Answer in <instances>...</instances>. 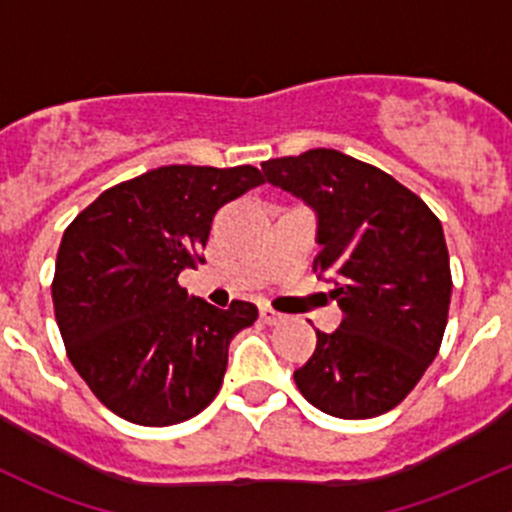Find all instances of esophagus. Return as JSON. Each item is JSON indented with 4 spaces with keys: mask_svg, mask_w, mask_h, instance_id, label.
<instances>
[{
    "mask_svg": "<svg viewBox=\"0 0 512 512\" xmlns=\"http://www.w3.org/2000/svg\"><path fill=\"white\" fill-rule=\"evenodd\" d=\"M260 317H262V322L265 324H280V322H285V314H280V312H275V309L272 307H262L260 309Z\"/></svg>",
    "mask_w": 512,
    "mask_h": 512,
    "instance_id": "obj_1",
    "label": "esophagus"
}]
</instances>
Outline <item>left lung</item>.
I'll return each instance as SVG.
<instances>
[{
    "instance_id": "1",
    "label": "left lung",
    "mask_w": 512,
    "mask_h": 512,
    "mask_svg": "<svg viewBox=\"0 0 512 512\" xmlns=\"http://www.w3.org/2000/svg\"><path fill=\"white\" fill-rule=\"evenodd\" d=\"M267 183L317 213L314 272L344 312L294 384L337 418L386 414L436 359L451 304L443 227L428 205L384 170L332 148L262 163Z\"/></svg>"
}]
</instances>
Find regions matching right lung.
<instances>
[{
	"mask_svg": "<svg viewBox=\"0 0 512 512\" xmlns=\"http://www.w3.org/2000/svg\"><path fill=\"white\" fill-rule=\"evenodd\" d=\"M262 183L252 165H163L103 190L66 227L56 324L74 369L116 416L173 426L218 396L227 347L257 307L188 297L178 275L205 262L215 213Z\"/></svg>",
	"mask_w": 512,
	"mask_h": 512,
	"instance_id": "1",
	"label": "right lung"
}]
</instances>
